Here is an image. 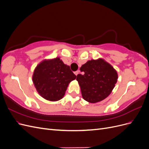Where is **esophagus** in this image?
Wrapping results in <instances>:
<instances>
[{"mask_svg": "<svg viewBox=\"0 0 149 149\" xmlns=\"http://www.w3.org/2000/svg\"><path fill=\"white\" fill-rule=\"evenodd\" d=\"M79 71H76L74 72V74L76 76H77L79 74Z\"/></svg>", "mask_w": 149, "mask_h": 149, "instance_id": "34e87169", "label": "esophagus"}]
</instances>
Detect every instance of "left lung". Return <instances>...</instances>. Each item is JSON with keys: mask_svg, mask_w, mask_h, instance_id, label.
Segmentation results:
<instances>
[{"mask_svg": "<svg viewBox=\"0 0 149 149\" xmlns=\"http://www.w3.org/2000/svg\"><path fill=\"white\" fill-rule=\"evenodd\" d=\"M83 74L77 75L85 101L100 102L109 95L118 80V73L111 65L102 59L88 61L80 68Z\"/></svg>", "mask_w": 149, "mask_h": 149, "instance_id": "1", "label": "left lung"}]
</instances>
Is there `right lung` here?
<instances>
[{"label":"right lung","instance_id":"1","mask_svg":"<svg viewBox=\"0 0 149 149\" xmlns=\"http://www.w3.org/2000/svg\"><path fill=\"white\" fill-rule=\"evenodd\" d=\"M76 78L70 66L56 58L40 63L36 67L32 79L40 96L47 100L56 101L64 96L68 86Z\"/></svg>","mask_w":149,"mask_h":149}]
</instances>
